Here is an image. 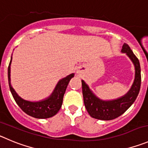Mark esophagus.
Listing matches in <instances>:
<instances>
[{
  "label": "esophagus",
  "instance_id": "esophagus-1",
  "mask_svg": "<svg viewBox=\"0 0 148 148\" xmlns=\"http://www.w3.org/2000/svg\"><path fill=\"white\" fill-rule=\"evenodd\" d=\"M79 72H80V70H77V73H79Z\"/></svg>",
  "mask_w": 148,
  "mask_h": 148
}]
</instances>
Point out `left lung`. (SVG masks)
Instances as JSON below:
<instances>
[{
    "label": "left lung",
    "instance_id": "1",
    "mask_svg": "<svg viewBox=\"0 0 148 148\" xmlns=\"http://www.w3.org/2000/svg\"><path fill=\"white\" fill-rule=\"evenodd\" d=\"M121 52L128 56L135 68L134 83L125 95L114 100L104 101L97 97L85 81L81 80L84 103L89 114L93 118L101 120H112L118 117L128 110L139 95L141 86V68L139 59L125 43L123 45Z\"/></svg>",
    "mask_w": 148,
    "mask_h": 148
}]
</instances>
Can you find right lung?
Listing matches in <instances>:
<instances>
[{"label": "right lung", "mask_w": 148, "mask_h": 148, "mask_svg": "<svg viewBox=\"0 0 148 148\" xmlns=\"http://www.w3.org/2000/svg\"><path fill=\"white\" fill-rule=\"evenodd\" d=\"M12 57H11L10 63L8 67V80L9 89L12 96L17 105L22 110L29 116L37 119H47L52 117L58 113L63 102V97L70 79L74 77V73H71L67 76L59 80V82L49 97L40 101H29L22 98L15 92L11 84V63Z\"/></svg>", "instance_id": "add662e5"}]
</instances>
